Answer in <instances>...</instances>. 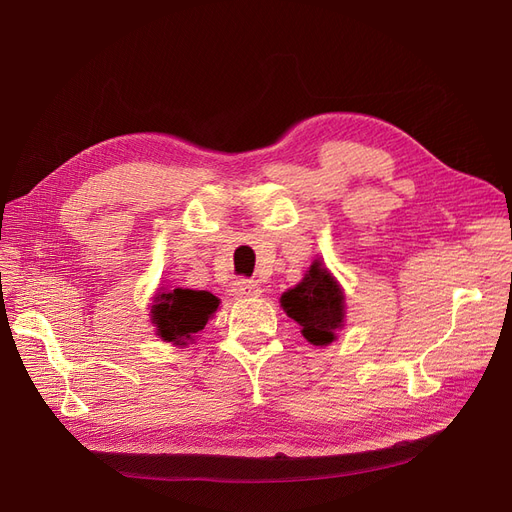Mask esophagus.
Segmentation results:
<instances>
[{
    "label": "esophagus",
    "instance_id": "esophagus-1",
    "mask_svg": "<svg viewBox=\"0 0 512 512\" xmlns=\"http://www.w3.org/2000/svg\"><path fill=\"white\" fill-rule=\"evenodd\" d=\"M232 294H234V297H240V299H253V297H259V294H261V286L255 280L240 278L232 284Z\"/></svg>",
    "mask_w": 512,
    "mask_h": 512
}]
</instances>
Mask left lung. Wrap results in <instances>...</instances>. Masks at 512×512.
<instances>
[{
    "mask_svg": "<svg viewBox=\"0 0 512 512\" xmlns=\"http://www.w3.org/2000/svg\"><path fill=\"white\" fill-rule=\"evenodd\" d=\"M288 317L303 326V336L315 344H330L344 321V294L324 265L315 261L303 282L280 299Z\"/></svg>",
    "mask_w": 512,
    "mask_h": 512,
    "instance_id": "8db88e82",
    "label": "left lung"
}]
</instances>
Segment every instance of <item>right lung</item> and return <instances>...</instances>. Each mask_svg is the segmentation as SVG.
I'll list each match as a JSON object with an SVG mask.
<instances>
[{
    "mask_svg": "<svg viewBox=\"0 0 512 512\" xmlns=\"http://www.w3.org/2000/svg\"><path fill=\"white\" fill-rule=\"evenodd\" d=\"M220 299L207 290L172 288L159 292L151 305V319L157 328V336L166 342L186 344L193 340L207 324L211 313L218 311Z\"/></svg>",
    "mask_w": 512,
    "mask_h": 512,
    "instance_id": "add662e5",
    "label": "right lung"
}]
</instances>
